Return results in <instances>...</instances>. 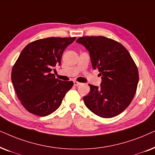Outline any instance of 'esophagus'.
<instances>
[{
	"label": "esophagus",
	"instance_id": "esophagus-1",
	"mask_svg": "<svg viewBox=\"0 0 155 155\" xmlns=\"http://www.w3.org/2000/svg\"><path fill=\"white\" fill-rule=\"evenodd\" d=\"M81 83H79V82H78V81H74V86H79V85H81Z\"/></svg>",
	"mask_w": 155,
	"mask_h": 155
}]
</instances>
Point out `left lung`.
<instances>
[{"label": "left lung", "instance_id": "left-lung-1", "mask_svg": "<svg viewBox=\"0 0 155 155\" xmlns=\"http://www.w3.org/2000/svg\"><path fill=\"white\" fill-rule=\"evenodd\" d=\"M76 42L89 52L94 69L101 76V87L89 84L84 97L86 106L101 117H113L124 111L135 96L139 74L128 51L120 43L103 36L82 37Z\"/></svg>", "mask_w": 155, "mask_h": 155}]
</instances>
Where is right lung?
Here are the masks:
<instances>
[{
  "mask_svg": "<svg viewBox=\"0 0 155 155\" xmlns=\"http://www.w3.org/2000/svg\"><path fill=\"white\" fill-rule=\"evenodd\" d=\"M76 38H48L30 43L13 66L11 80L24 108L32 114L47 116L60 106L73 81H63L51 74L60 65L62 54Z\"/></svg>",
  "mask_w": 155,
  "mask_h": 155,
  "instance_id": "1",
  "label": "right lung"
}]
</instances>
